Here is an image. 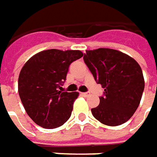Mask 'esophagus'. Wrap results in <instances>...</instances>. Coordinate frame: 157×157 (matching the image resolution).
Here are the masks:
<instances>
[{"instance_id": "obj_1", "label": "esophagus", "mask_w": 157, "mask_h": 157, "mask_svg": "<svg viewBox=\"0 0 157 157\" xmlns=\"http://www.w3.org/2000/svg\"><path fill=\"white\" fill-rule=\"evenodd\" d=\"M82 96L87 97V96H88V95H89V93H87V92H86V93H82Z\"/></svg>"}]
</instances>
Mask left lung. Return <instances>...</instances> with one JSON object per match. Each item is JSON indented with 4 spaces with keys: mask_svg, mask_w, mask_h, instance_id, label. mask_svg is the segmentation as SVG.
Listing matches in <instances>:
<instances>
[{
    "mask_svg": "<svg viewBox=\"0 0 157 157\" xmlns=\"http://www.w3.org/2000/svg\"><path fill=\"white\" fill-rule=\"evenodd\" d=\"M83 60L104 88L99 105L91 109L93 116L110 126L125 123L137 109L144 89L141 67L130 56L108 48L86 51Z\"/></svg>",
    "mask_w": 157,
    "mask_h": 157,
    "instance_id": "obj_1",
    "label": "left lung"
}]
</instances>
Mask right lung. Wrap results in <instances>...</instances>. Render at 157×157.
Returning <instances> with one entry per match:
<instances>
[{
  "label": "right lung",
  "mask_w": 157,
  "mask_h": 157,
  "mask_svg": "<svg viewBox=\"0 0 157 157\" xmlns=\"http://www.w3.org/2000/svg\"><path fill=\"white\" fill-rule=\"evenodd\" d=\"M83 56L80 51L46 50L37 53L20 70L18 90L26 113L39 126L59 127L70 118L77 92H63L69 67Z\"/></svg>",
  "instance_id": "1"
}]
</instances>
